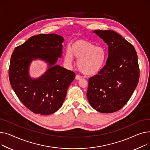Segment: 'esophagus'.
<instances>
[{"mask_svg":"<svg viewBox=\"0 0 150 150\" xmlns=\"http://www.w3.org/2000/svg\"><path fill=\"white\" fill-rule=\"evenodd\" d=\"M82 78V77L80 76V75H79V74H77L76 76V80H80V79Z\"/></svg>","mask_w":150,"mask_h":150,"instance_id":"esophagus-1","label":"esophagus"}]
</instances>
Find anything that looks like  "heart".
<instances>
[{"mask_svg":"<svg viewBox=\"0 0 150 150\" xmlns=\"http://www.w3.org/2000/svg\"><path fill=\"white\" fill-rule=\"evenodd\" d=\"M74 56L78 59L77 67L86 75H94L102 69L105 59L104 50L100 46H95L90 42L78 40L74 42L72 48L68 47L65 51V62L71 65Z\"/></svg>","mask_w":150,"mask_h":150,"instance_id":"obj_1","label":"heart"}]
</instances>
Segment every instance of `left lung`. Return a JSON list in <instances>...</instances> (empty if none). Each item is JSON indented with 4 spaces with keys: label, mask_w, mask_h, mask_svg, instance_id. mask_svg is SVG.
I'll return each instance as SVG.
<instances>
[{
    "label": "left lung",
    "mask_w": 150,
    "mask_h": 150,
    "mask_svg": "<svg viewBox=\"0 0 150 150\" xmlns=\"http://www.w3.org/2000/svg\"><path fill=\"white\" fill-rule=\"evenodd\" d=\"M93 33L108 45L106 64L88 81L87 98L99 112L111 113L120 110L136 88L140 71L134 47L116 32L95 30Z\"/></svg>",
    "instance_id": "8db88e82"
}]
</instances>
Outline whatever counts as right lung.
<instances>
[{"label": "right lung", "mask_w": 150, "mask_h": 150, "mask_svg": "<svg viewBox=\"0 0 150 150\" xmlns=\"http://www.w3.org/2000/svg\"><path fill=\"white\" fill-rule=\"evenodd\" d=\"M64 40L56 34H40L16 47L11 55L9 68L11 86L21 102L34 113L49 115L57 111L75 78L73 71L55 65L62 56ZM38 58L45 60L49 68L39 78L31 79L29 64Z\"/></svg>", "instance_id": "obj_1"}]
</instances>
